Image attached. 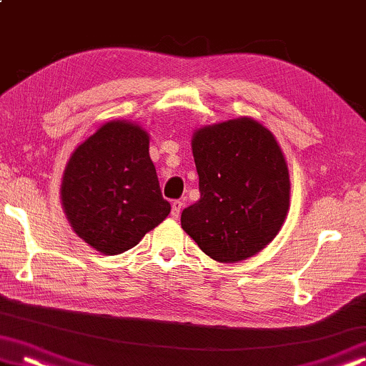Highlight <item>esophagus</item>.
<instances>
[{
  "instance_id": "34e87169",
  "label": "esophagus",
  "mask_w": 366,
  "mask_h": 366,
  "mask_svg": "<svg viewBox=\"0 0 366 366\" xmlns=\"http://www.w3.org/2000/svg\"><path fill=\"white\" fill-rule=\"evenodd\" d=\"M182 202L181 200H174L172 202V212H171V215L174 217V218H179V215H181V210H182Z\"/></svg>"
}]
</instances>
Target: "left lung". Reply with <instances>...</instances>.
I'll return each mask as SVG.
<instances>
[{
  "mask_svg": "<svg viewBox=\"0 0 366 366\" xmlns=\"http://www.w3.org/2000/svg\"><path fill=\"white\" fill-rule=\"evenodd\" d=\"M192 152L200 199L184 209V232L220 263L261 252L289 209L287 164L274 136L252 118L230 119L200 128Z\"/></svg>",
  "mask_w": 366,
  "mask_h": 366,
  "instance_id": "1",
  "label": "left lung"
}]
</instances>
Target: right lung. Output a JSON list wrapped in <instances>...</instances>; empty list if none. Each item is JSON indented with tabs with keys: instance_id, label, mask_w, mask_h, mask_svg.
<instances>
[{
	"instance_id": "right-lung-1",
	"label": "right lung",
	"mask_w": 366,
	"mask_h": 366,
	"mask_svg": "<svg viewBox=\"0 0 366 366\" xmlns=\"http://www.w3.org/2000/svg\"><path fill=\"white\" fill-rule=\"evenodd\" d=\"M62 205L74 232L105 254L136 247L171 212L149 157V136L110 122L74 151L62 179Z\"/></svg>"
}]
</instances>
